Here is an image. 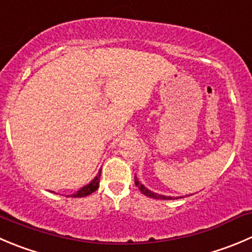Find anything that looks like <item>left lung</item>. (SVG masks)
<instances>
[{"label":"left lung","instance_id":"obj_1","mask_svg":"<svg viewBox=\"0 0 252 252\" xmlns=\"http://www.w3.org/2000/svg\"><path fill=\"white\" fill-rule=\"evenodd\" d=\"M134 182H135V186L136 187L140 189V192L143 194H145V196L150 197V198H154V199H165V201H168V199H178L181 198V197H170V196H162V194H158V193H154V192H151L150 189H148V188L145 187L144 185H141L140 182H139V180L136 178V175L135 177H134Z\"/></svg>","mask_w":252,"mask_h":252}]
</instances>
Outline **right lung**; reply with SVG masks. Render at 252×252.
<instances>
[{"label":"right lung","instance_id":"obj_1","mask_svg":"<svg viewBox=\"0 0 252 252\" xmlns=\"http://www.w3.org/2000/svg\"><path fill=\"white\" fill-rule=\"evenodd\" d=\"M99 177H101V170L98 171V173H97L96 177H94V180L89 183V185H86V186H84L82 188H80L76 193L71 194V197H75V198H76V197H86V196H89V194L94 193V192L96 191V189H98V187H99Z\"/></svg>","mask_w":252,"mask_h":252}]
</instances>
